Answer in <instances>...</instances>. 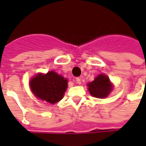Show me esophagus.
<instances>
[{
	"mask_svg": "<svg viewBox=\"0 0 146 146\" xmlns=\"http://www.w3.org/2000/svg\"><path fill=\"white\" fill-rule=\"evenodd\" d=\"M76 84H81V78H80V77H76Z\"/></svg>",
	"mask_w": 146,
	"mask_h": 146,
	"instance_id": "obj_1",
	"label": "esophagus"
}]
</instances>
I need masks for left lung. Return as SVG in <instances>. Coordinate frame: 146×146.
Wrapping results in <instances>:
<instances>
[{
	"label": "left lung",
	"instance_id": "8db88e82",
	"mask_svg": "<svg viewBox=\"0 0 146 146\" xmlns=\"http://www.w3.org/2000/svg\"><path fill=\"white\" fill-rule=\"evenodd\" d=\"M88 86L90 94L95 98H106L112 90L109 77L103 74L98 75L95 80L89 83Z\"/></svg>",
	"mask_w": 146,
	"mask_h": 146
}]
</instances>
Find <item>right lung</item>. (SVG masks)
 Here are the masks:
<instances>
[{
    "label": "right lung",
    "instance_id": "obj_1",
    "mask_svg": "<svg viewBox=\"0 0 146 146\" xmlns=\"http://www.w3.org/2000/svg\"><path fill=\"white\" fill-rule=\"evenodd\" d=\"M30 88L36 97L51 104L60 101L67 88V80L53 71L37 74L30 80Z\"/></svg>",
    "mask_w": 146,
    "mask_h": 146
}]
</instances>
